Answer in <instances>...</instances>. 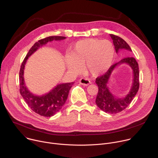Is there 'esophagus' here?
<instances>
[{"label":"esophagus","mask_w":158,"mask_h":158,"mask_svg":"<svg viewBox=\"0 0 158 158\" xmlns=\"http://www.w3.org/2000/svg\"><path fill=\"white\" fill-rule=\"evenodd\" d=\"M79 82L83 85H88L90 83H91V81H90L87 78H82L79 81Z\"/></svg>","instance_id":"esophagus-1"}]
</instances>
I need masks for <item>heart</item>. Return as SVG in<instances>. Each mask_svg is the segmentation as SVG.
<instances>
[{"label": "heart", "mask_w": 158, "mask_h": 158, "mask_svg": "<svg viewBox=\"0 0 158 158\" xmlns=\"http://www.w3.org/2000/svg\"><path fill=\"white\" fill-rule=\"evenodd\" d=\"M114 56L112 43L107 40L88 39L79 41L66 59L68 69L78 73L84 64L85 71L93 76L107 71L111 66Z\"/></svg>", "instance_id": "b5f03b06"}]
</instances>
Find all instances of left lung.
<instances>
[{
    "mask_svg": "<svg viewBox=\"0 0 158 158\" xmlns=\"http://www.w3.org/2000/svg\"><path fill=\"white\" fill-rule=\"evenodd\" d=\"M116 53L122 52L124 56H128L122 59L119 62L112 65L109 70L102 76L96 78V83L98 85V93L96 99L97 106L105 112L116 114L125 109L131 102L136 95L139 87V67L138 64L131 56L132 50L127 43L120 37L110 34ZM126 63L133 71V83L129 93L123 98H118L112 94L107 85L110 76L114 70L118 65Z\"/></svg>",
    "mask_w": 158,
    "mask_h": 158,
    "instance_id": "left-lung-1",
    "label": "left lung"
}]
</instances>
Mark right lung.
Wrapping results in <instances>:
<instances>
[{
  "label": "right lung",
  "mask_w": 158,
  "mask_h": 158,
  "mask_svg": "<svg viewBox=\"0 0 158 158\" xmlns=\"http://www.w3.org/2000/svg\"><path fill=\"white\" fill-rule=\"evenodd\" d=\"M65 38L63 36H50L39 40L30 49L20 66L19 72L20 93L28 106L34 112L44 117L52 116L62 109L68 97L70 89L74 82L57 84L48 93L41 96L35 95L26 85L24 77L25 65L28 58L40 47L46 45L49 42L62 40Z\"/></svg>",
  "instance_id": "1"
}]
</instances>
